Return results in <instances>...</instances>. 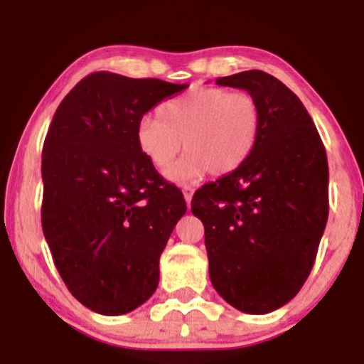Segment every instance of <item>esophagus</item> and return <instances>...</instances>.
<instances>
[{"instance_id": "esophagus-1", "label": "esophagus", "mask_w": 364, "mask_h": 364, "mask_svg": "<svg viewBox=\"0 0 364 364\" xmlns=\"http://www.w3.org/2000/svg\"><path fill=\"white\" fill-rule=\"evenodd\" d=\"M183 195H185V200L190 205L191 198H193V188L191 186H183Z\"/></svg>"}]
</instances>
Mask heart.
I'll return each mask as SVG.
<instances>
[{
	"label": "heart",
	"mask_w": 364,
	"mask_h": 364,
	"mask_svg": "<svg viewBox=\"0 0 364 364\" xmlns=\"http://www.w3.org/2000/svg\"><path fill=\"white\" fill-rule=\"evenodd\" d=\"M261 131V109L252 95L225 87H195L161 103L155 119L136 127L139 154L174 183H195L207 173H233L252 154ZM183 143L181 144V141Z\"/></svg>",
	"instance_id": "obj_1"
}]
</instances>
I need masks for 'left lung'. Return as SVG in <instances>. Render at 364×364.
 Segmentation results:
<instances>
[{"label":"left lung","instance_id":"obj_1","mask_svg":"<svg viewBox=\"0 0 364 364\" xmlns=\"http://www.w3.org/2000/svg\"><path fill=\"white\" fill-rule=\"evenodd\" d=\"M261 109L252 154L233 173L197 190L191 213L205 228L215 292L242 313L290 302L313 269L328 219V162L297 95L262 70L218 77Z\"/></svg>","mask_w":364,"mask_h":364}]
</instances>
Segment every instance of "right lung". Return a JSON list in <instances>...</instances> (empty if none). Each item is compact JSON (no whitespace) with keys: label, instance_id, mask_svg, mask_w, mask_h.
<instances>
[{"label":"right lung","instance_id":"right-lung-1","mask_svg":"<svg viewBox=\"0 0 364 364\" xmlns=\"http://www.w3.org/2000/svg\"><path fill=\"white\" fill-rule=\"evenodd\" d=\"M188 85L95 72L62 100L43 145V233L70 294L103 316L159 285V259L186 213L183 193L139 154L143 115Z\"/></svg>","mask_w":364,"mask_h":364}]
</instances>
